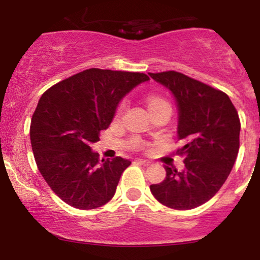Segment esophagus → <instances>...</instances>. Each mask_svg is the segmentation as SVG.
Wrapping results in <instances>:
<instances>
[{"label": "esophagus", "instance_id": "obj_1", "mask_svg": "<svg viewBox=\"0 0 260 260\" xmlns=\"http://www.w3.org/2000/svg\"><path fill=\"white\" fill-rule=\"evenodd\" d=\"M136 161H138L139 164H142V165H144V166H149L151 164L150 161L147 160V159H137Z\"/></svg>", "mask_w": 260, "mask_h": 260}]
</instances>
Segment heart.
Segmentation results:
<instances>
[{
    "instance_id": "1",
    "label": "heart",
    "mask_w": 260,
    "mask_h": 260,
    "mask_svg": "<svg viewBox=\"0 0 260 260\" xmlns=\"http://www.w3.org/2000/svg\"><path fill=\"white\" fill-rule=\"evenodd\" d=\"M147 103H148L149 111H150V110L155 109V107H157V106H161V105H165V104H169L165 99H162V98H161V96H156V95H149V96L147 98ZM124 107H126V103H124V101H122V103L117 107V116H120L121 113L123 112ZM137 145H138L139 148L143 147V143L140 142L139 139H137Z\"/></svg>"
}]
</instances>
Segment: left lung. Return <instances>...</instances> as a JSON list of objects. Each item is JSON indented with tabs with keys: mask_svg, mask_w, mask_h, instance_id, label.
Masks as SVG:
<instances>
[{
	"mask_svg": "<svg viewBox=\"0 0 260 260\" xmlns=\"http://www.w3.org/2000/svg\"><path fill=\"white\" fill-rule=\"evenodd\" d=\"M174 95L178 110V154L184 169L165 166L166 177L151 184L155 198L166 207L188 210L207 203L228 180L240 149L241 123L225 92L184 74L149 73Z\"/></svg>",
	"mask_w": 260,
	"mask_h": 260,
	"instance_id": "left-lung-1",
	"label": "left lung"
}]
</instances>
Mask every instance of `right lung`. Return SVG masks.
Instances as JSON below:
<instances>
[{"label": "right lung", "instance_id": "1", "mask_svg": "<svg viewBox=\"0 0 260 260\" xmlns=\"http://www.w3.org/2000/svg\"><path fill=\"white\" fill-rule=\"evenodd\" d=\"M148 80L144 73L90 68L40 98L30 124L32 153L44 180L71 207L96 209L115 196L131 161H100L90 145L110 126L121 100Z\"/></svg>", "mask_w": 260, "mask_h": 260}]
</instances>
